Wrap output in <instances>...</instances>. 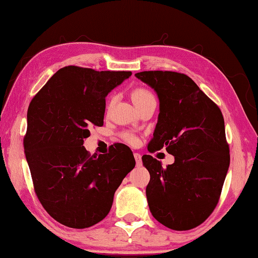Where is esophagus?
I'll use <instances>...</instances> for the list:
<instances>
[{
  "label": "esophagus",
  "instance_id": "1",
  "mask_svg": "<svg viewBox=\"0 0 258 258\" xmlns=\"http://www.w3.org/2000/svg\"><path fill=\"white\" fill-rule=\"evenodd\" d=\"M134 157H135V161H136L137 167H140V165H142V157H141V155H140L139 153L134 154Z\"/></svg>",
  "mask_w": 258,
  "mask_h": 258
}]
</instances>
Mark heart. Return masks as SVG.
<instances>
[{
    "label": "heart",
    "mask_w": 258,
    "mask_h": 258,
    "mask_svg": "<svg viewBox=\"0 0 258 258\" xmlns=\"http://www.w3.org/2000/svg\"><path fill=\"white\" fill-rule=\"evenodd\" d=\"M132 98H133V102L137 107V105L144 103V102L148 100H153V98H155V97H154V95L151 94V91L146 89V88L140 87V88H135V89L132 91ZM111 103H112V98L109 101L108 107H110ZM124 140L126 141V142H129L130 144L137 143V139L134 135H132V134H125Z\"/></svg>",
    "instance_id": "obj_1"
}]
</instances>
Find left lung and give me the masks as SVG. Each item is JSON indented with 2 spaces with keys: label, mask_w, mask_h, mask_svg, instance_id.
<instances>
[{
  "label": "left lung",
  "mask_w": 258,
  "mask_h": 258,
  "mask_svg": "<svg viewBox=\"0 0 258 258\" xmlns=\"http://www.w3.org/2000/svg\"><path fill=\"white\" fill-rule=\"evenodd\" d=\"M135 76L153 88L160 100L148 150L165 148L175 157L163 168L151 155L142 156L150 174L146 189L150 213L174 230L196 228L216 208L230 164L223 115L184 74L155 70Z\"/></svg>",
  "instance_id": "left-lung-1"
}]
</instances>
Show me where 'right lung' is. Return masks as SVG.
I'll use <instances>...</instances> for the list:
<instances>
[{
  "label": "right lung",
  "instance_id": "1",
  "mask_svg": "<svg viewBox=\"0 0 258 258\" xmlns=\"http://www.w3.org/2000/svg\"><path fill=\"white\" fill-rule=\"evenodd\" d=\"M129 76L132 72L68 66L30 102L23 146L34 189L45 211L66 227L84 229L103 220L135 167L125 144L98 156L83 147L90 126L103 125L107 95Z\"/></svg>",
  "mask_w": 258,
  "mask_h": 258
}]
</instances>
